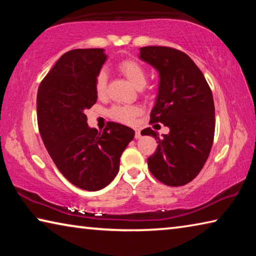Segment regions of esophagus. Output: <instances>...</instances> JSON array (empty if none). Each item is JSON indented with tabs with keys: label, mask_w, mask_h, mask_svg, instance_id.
I'll list each match as a JSON object with an SVG mask.
<instances>
[{
	"label": "esophagus",
	"mask_w": 256,
	"mask_h": 256,
	"mask_svg": "<svg viewBox=\"0 0 256 256\" xmlns=\"http://www.w3.org/2000/svg\"><path fill=\"white\" fill-rule=\"evenodd\" d=\"M134 131H136V134H134V136H136V138H138L141 136V131L138 128H136L134 130Z\"/></svg>",
	"instance_id": "obj_1"
}]
</instances>
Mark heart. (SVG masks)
Instances as JSON below:
<instances>
[{"label": "heart", "mask_w": 256, "mask_h": 256, "mask_svg": "<svg viewBox=\"0 0 256 256\" xmlns=\"http://www.w3.org/2000/svg\"><path fill=\"white\" fill-rule=\"evenodd\" d=\"M118 71L131 82V84L136 86V88H142L146 84L148 79V72L144 68V64L138 62L136 58H125L122 60L118 64ZM107 84L108 76L107 73L102 70L98 72L94 81V90L99 98H102L107 94ZM141 110L138 106H128V105H116L112 106L110 110V116L115 120L125 124H132L136 120V116L140 114Z\"/></svg>", "instance_id": "obj_1"}]
</instances>
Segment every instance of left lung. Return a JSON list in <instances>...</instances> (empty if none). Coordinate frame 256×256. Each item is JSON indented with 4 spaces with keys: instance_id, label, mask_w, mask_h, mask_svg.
<instances>
[{
    "instance_id": "1",
    "label": "left lung",
    "mask_w": 256,
    "mask_h": 256,
    "mask_svg": "<svg viewBox=\"0 0 256 256\" xmlns=\"http://www.w3.org/2000/svg\"><path fill=\"white\" fill-rule=\"evenodd\" d=\"M140 58L159 72V92L150 124L162 123L170 133L159 138L151 128L142 136L157 138L148 158L156 178L168 186H183L204 166L214 138V97L204 76L184 52L166 46H146Z\"/></svg>"
}]
</instances>
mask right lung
Wrapping results in <instances>:
<instances>
[{"instance_id": "add662e5", "label": "right lung", "mask_w": 256, "mask_h": 256, "mask_svg": "<svg viewBox=\"0 0 256 256\" xmlns=\"http://www.w3.org/2000/svg\"><path fill=\"white\" fill-rule=\"evenodd\" d=\"M106 60L102 48L72 50L40 82L37 122L42 142L62 175L79 188L98 190L118 175L120 158L134 131L108 122L90 128L86 110L97 102L94 81Z\"/></svg>"}]
</instances>
